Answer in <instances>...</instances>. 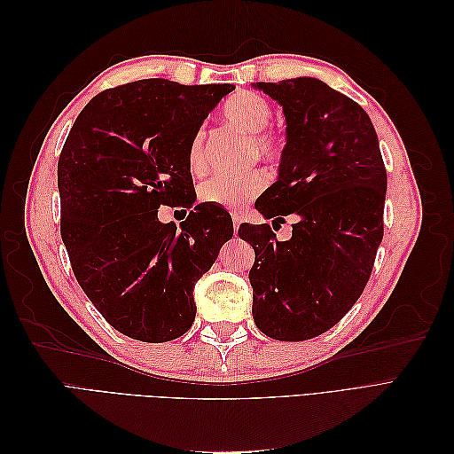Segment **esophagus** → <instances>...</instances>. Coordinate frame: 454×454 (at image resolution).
<instances>
[{
	"mask_svg": "<svg viewBox=\"0 0 454 454\" xmlns=\"http://www.w3.org/2000/svg\"><path fill=\"white\" fill-rule=\"evenodd\" d=\"M231 217H232V229H235V235H237V231H239V227H240L242 217H240V214H231Z\"/></svg>",
	"mask_w": 454,
	"mask_h": 454,
	"instance_id": "34e87169",
	"label": "esophagus"
}]
</instances>
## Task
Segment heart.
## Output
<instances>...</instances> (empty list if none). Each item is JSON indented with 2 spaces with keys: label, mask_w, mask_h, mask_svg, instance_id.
<instances>
[{
  "label": "heart",
  "mask_w": 454,
  "mask_h": 454,
  "mask_svg": "<svg viewBox=\"0 0 454 454\" xmlns=\"http://www.w3.org/2000/svg\"><path fill=\"white\" fill-rule=\"evenodd\" d=\"M272 115L270 104L255 92H237L223 106V117L231 127L248 136V151L252 157L277 162L282 155V144L277 134L265 127ZM202 132H197L189 144V164L197 170L202 164ZM267 187V176L261 170L244 174H217L202 182L199 199L206 204L222 206L227 210H240L252 202Z\"/></svg>",
  "instance_id": "b5f03b06"
}]
</instances>
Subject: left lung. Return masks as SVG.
Instances as JSON below:
<instances>
[{
  "instance_id": "1",
  "label": "left lung",
  "mask_w": 454,
  "mask_h": 454,
  "mask_svg": "<svg viewBox=\"0 0 454 454\" xmlns=\"http://www.w3.org/2000/svg\"><path fill=\"white\" fill-rule=\"evenodd\" d=\"M286 115L278 180L255 202L265 219L295 215L292 239L269 223L239 229L254 246V322L277 340L332 329L358 297L382 240L387 170L369 115L314 77L255 83ZM272 222V223H274Z\"/></svg>"
}]
</instances>
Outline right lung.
Returning <instances> with one entry per match:
<instances>
[{
	"instance_id": "right-lung-1",
	"label": "right lung",
	"mask_w": 454,
	"mask_h": 454,
	"mask_svg": "<svg viewBox=\"0 0 454 454\" xmlns=\"http://www.w3.org/2000/svg\"><path fill=\"white\" fill-rule=\"evenodd\" d=\"M232 85L142 79L85 106L59 159L60 235L75 278L109 325L136 340L182 337L195 282L232 237L231 215L197 204L160 223V206H193L189 144Z\"/></svg>"
}]
</instances>
